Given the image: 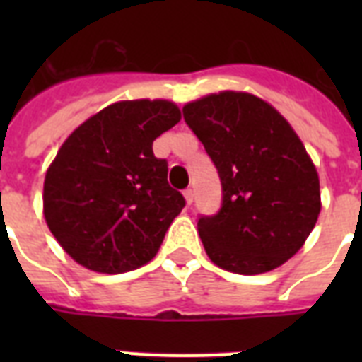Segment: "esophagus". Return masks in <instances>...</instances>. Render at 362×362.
I'll list each match as a JSON object with an SVG mask.
<instances>
[{
  "instance_id": "obj_1",
  "label": "esophagus",
  "mask_w": 362,
  "mask_h": 362,
  "mask_svg": "<svg viewBox=\"0 0 362 362\" xmlns=\"http://www.w3.org/2000/svg\"><path fill=\"white\" fill-rule=\"evenodd\" d=\"M184 199H186L187 204H192L193 203V189H186V192H184Z\"/></svg>"
}]
</instances>
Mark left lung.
<instances>
[{
  "label": "left lung",
  "instance_id": "1",
  "mask_svg": "<svg viewBox=\"0 0 362 362\" xmlns=\"http://www.w3.org/2000/svg\"><path fill=\"white\" fill-rule=\"evenodd\" d=\"M182 110L223 189L220 212L197 223L206 255L244 276L278 269L304 246L321 210L320 176L303 141L253 93H210Z\"/></svg>",
  "mask_w": 362,
  "mask_h": 362
}]
</instances>
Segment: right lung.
Listing matches in <instances>:
<instances>
[{
	"label": "right lung",
	"instance_id": "add662e5",
	"mask_svg": "<svg viewBox=\"0 0 362 362\" xmlns=\"http://www.w3.org/2000/svg\"><path fill=\"white\" fill-rule=\"evenodd\" d=\"M180 118L167 99L118 101L65 139L45 176L42 214L76 263L120 274L158 253L186 201L152 144Z\"/></svg>",
	"mask_w": 362,
	"mask_h": 362
}]
</instances>
